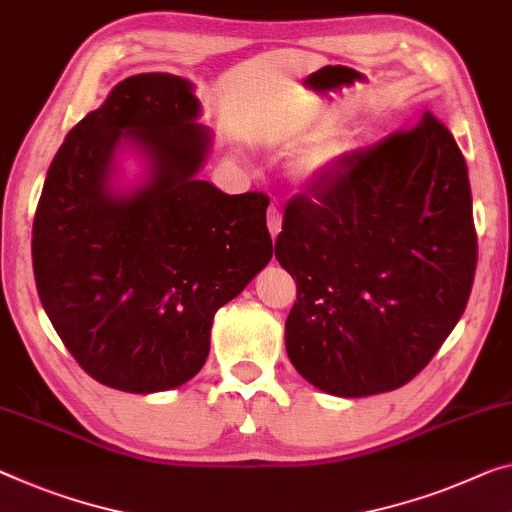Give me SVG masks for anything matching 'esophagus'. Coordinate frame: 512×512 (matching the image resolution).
I'll use <instances>...</instances> for the list:
<instances>
[{"label": "esophagus", "instance_id": "1", "mask_svg": "<svg viewBox=\"0 0 512 512\" xmlns=\"http://www.w3.org/2000/svg\"><path fill=\"white\" fill-rule=\"evenodd\" d=\"M267 229H270L272 238H277L279 231H281V210H279V206H270V210H267Z\"/></svg>", "mask_w": 512, "mask_h": 512}]
</instances>
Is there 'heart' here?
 Here are the masks:
<instances>
[{
	"label": "heart",
	"mask_w": 512,
	"mask_h": 512,
	"mask_svg": "<svg viewBox=\"0 0 512 512\" xmlns=\"http://www.w3.org/2000/svg\"><path fill=\"white\" fill-rule=\"evenodd\" d=\"M329 157H332V153H329L327 148H316V151H311L304 157L302 167L306 174H316V171H320L329 162Z\"/></svg>",
	"instance_id": "1"
}]
</instances>
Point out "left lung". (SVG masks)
Segmentation results:
<instances>
[{"mask_svg": "<svg viewBox=\"0 0 512 512\" xmlns=\"http://www.w3.org/2000/svg\"><path fill=\"white\" fill-rule=\"evenodd\" d=\"M476 254L467 162L430 112L338 157L288 201L274 247L297 283L295 371L341 398L403 387L465 313Z\"/></svg>", "mask_w": 512, "mask_h": 512, "instance_id": "1", "label": "left lung"}]
</instances>
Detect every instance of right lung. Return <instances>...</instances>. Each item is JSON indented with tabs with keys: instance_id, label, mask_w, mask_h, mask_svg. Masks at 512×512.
Instances as JSON below:
<instances>
[{
	"instance_id": "1",
	"label": "right lung",
	"mask_w": 512,
	"mask_h": 512,
	"mask_svg": "<svg viewBox=\"0 0 512 512\" xmlns=\"http://www.w3.org/2000/svg\"><path fill=\"white\" fill-rule=\"evenodd\" d=\"M194 84L141 73L68 132L38 201L31 258L41 304L86 373L128 393L201 371L212 318L272 258L261 192L224 194L199 171L212 132ZM125 147L147 174L121 191Z\"/></svg>"
}]
</instances>
